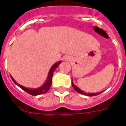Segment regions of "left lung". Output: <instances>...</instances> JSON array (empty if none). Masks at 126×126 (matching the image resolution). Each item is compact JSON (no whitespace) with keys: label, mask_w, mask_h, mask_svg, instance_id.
Listing matches in <instances>:
<instances>
[{"label":"left lung","mask_w":126,"mask_h":126,"mask_svg":"<svg viewBox=\"0 0 126 126\" xmlns=\"http://www.w3.org/2000/svg\"><path fill=\"white\" fill-rule=\"evenodd\" d=\"M72 86L74 88L76 92H77L78 93H79L81 94H83V95H87V96H94V95H98L100 93H101L102 92H98V93H86V92H85L84 91H83L81 89H79L78 87H77L75 85L74 83H73V79H72Z\"/></svg>","instance_id":"8db88e82"}]
</instances>
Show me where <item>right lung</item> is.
<instances>
[{
  "label": "right lung",
  "mask_w": 126,
  "mask_h": 126,
  "mask_svg": "<svg viewBox=\"0 0 126 126\" xmlns=\"http://www.w3.org/2000/svg\"><path fill=\"white\" fill-rule=\"evenodd\" d=\"M61 63V61H59L58 62L55 63L54 65H53V66L51 67L50 70L49 71V73H48V76H47V78L46 81H45V83L43 84V85L38 88H28V87H25L21 85L18 84L17 82L14 79L13 77H12L11 75V77L12 80L13 81V82L15 83L16 85H18L19 87H20L21 89H23L24 91H25L26 92H27L28 94H31L32 95H34V96H36V95H41V94H46L47 92H48L51 87V85L52 84V77H53V75L54 71L55 70V69L58 65Z\"/></svg>",
  "instance_id": "add662e5"
}]
</instances>
